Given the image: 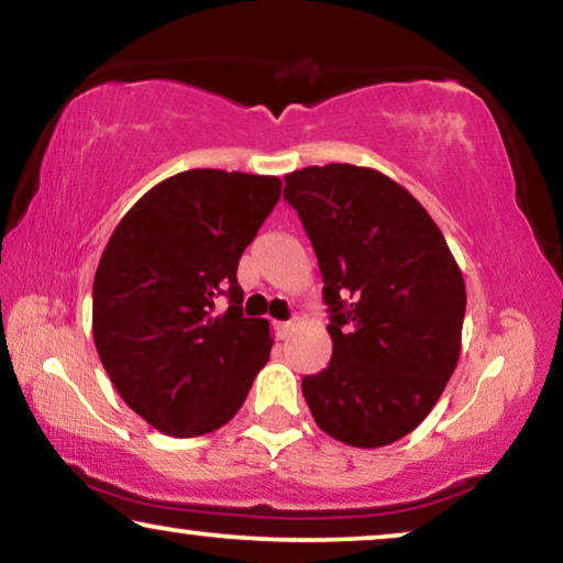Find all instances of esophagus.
I'll use <instances>...</instances> for the list:
<instances>
[{
	"label": "esophagus",
	"mask_w": 563,
	"mask_h": 563,
	"mask_svg": "<svg viewBox=\"0 0 563 563\" xmlns=\"http://www.w3.org/2000/svg\"><path fill=\"white\" fill-rule=\"evenodd\" d=\"M292 327H296V321H278V323H275V331H278L280 339H288Z\"/></svg>",
	"instance_id": "obj_1"
}]
</instances>
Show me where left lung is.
Here are the masks:
<instances>
[{"label": "left lung", "mask_w": 563, "mask_h": 563, "mask_svg": "<svg viewBox=\"0 0 563 563\" xmlns=\"http://www.w3.org/2000/svg\"><path fill=\"white\" fill-rule=\"evenodd\" d=\"M283 196L319 260L334 344L303 398L329 437L387 446L431 413L456 367L462 271L429 211L383 173L311 165L285 176Z\"/></svg>", "instance_id": "1"}]
</instances>
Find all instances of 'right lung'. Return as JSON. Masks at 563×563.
Masks as SVG:
<instances>
[{
	"label": "right lung",
	"instance_id": "obj_1",
	"mask_svg": "<svg viewBox=\"0 0 563 563\" xmlns=\"http://www.w3.org/2000/svg\"><path fill=\"white\" fill-rule=\"evenodd\" d=\"M280 188L275 176L186 170L150 188L109 236L93 344L126 406L168 437L232 421L271 357V323L244 319L236 265Z\"/></svg>",
	"mask_w": 563,
	"mask_h": 563
}]
</instances>
